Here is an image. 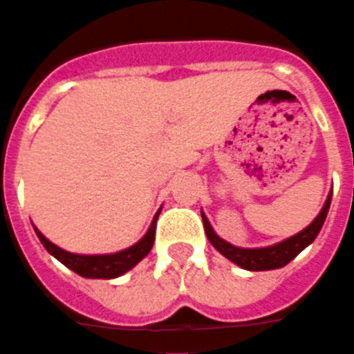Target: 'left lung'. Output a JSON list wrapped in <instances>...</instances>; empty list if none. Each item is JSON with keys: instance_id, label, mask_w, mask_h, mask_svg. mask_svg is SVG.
Instances as JSON below:
<instances>
[{"instance_id": "8db88e82", "label": "left lung", "mask_w": 354, "mask_h": 354, "mask_svg": "<svg viewBox=\"0 0 354 354\" xmlns=\"http://www.w3.org/2000/svg\"><path fill=\"white\" fill-rule=\"evenodd\" d=\"M329 204H331V193H329L328 201H326L324 207L321 209L319 216L304 231L297 232L295 236L281 241L277 245L265 247V249H238V247L231 245V243L223 241L222 238L214 234L213 227H211L204 214H202V220H204V229H206V236L211 241V245L218 250L220 254L231 259L232 263L240 265L241 268H247V270H274V268H281L288 265L301 250L306 249L315 240L319 231L324 225V220L329 211Z\"/></svg>"}]
</instances>
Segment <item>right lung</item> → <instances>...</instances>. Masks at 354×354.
Segmentation results:
<instances>
[{"label": "right lung", "mask_w": 354, "mask_h": 354, "mask_svg": "<svg viewBox=\"0 0 354 354\" xmlns=\"http://www.w3.org/2000/svg\"><path fill=\"white\" fill-rule=\"evenodd\" d=\"M159 213L153 216V222L148 229V232L141 238L136 245L129 247V249L116 252V254H104V256H82V254H71L68 250L60 249V247L53 245L50 240L42 236V232L35 229L39 240L44 245V249L50 252L51 256H55L60 263H64L66 267L77 272L78 276L82 277H95V279H113V277L122 276L127 270H131L134 265H138L145 256L150 252L156 240V222Z\"/></svg>", "instance_id": "1"}]
</instances>
